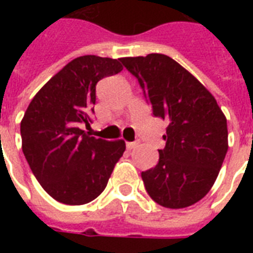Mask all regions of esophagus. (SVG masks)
<instances>
[{"mask_svg":"<svg viewBox=\"0 0 253 253\" xmlns=\"http://www.w3.org/2000/svg\"><path fill=\"white\" fill-rule=\"evenodd\" d=\"M139 142H127L126 143V148L127 150H132L135 147H138Z\"/></svg>","mask_w":253,"mask_h":253,"instance_id":"34e87169","label":"esophagus"}]
</instances>
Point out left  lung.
<instances>
[{"mask_svg":"<svg viewBox=\"0 0 253 253\" xmlns=\"http://www.w3.org/2000/svg\"><path fill=\"white\" fill-rule=\"evenodd\" d=\"M155 117L168 122L159 163L142 172L152 200L169 209L202 200L215 182L228 150L227 121L210 91L163 53L123 57Z\"/></svg>","mask_w":253,"mask_h":253,"instance_id":"1","label":"left lung"}]
</instances>
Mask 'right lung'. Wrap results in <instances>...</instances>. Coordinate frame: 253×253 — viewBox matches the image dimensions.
I'll use <instances>...</instances> for the list:
<instances>
[{"instance_id": "obj_1", "label": "right lung", "mask_w": 253, "mask_h": 253, "mask_svg": "<svg viewBox=\"0 0 253 253\" xmlns=\"http://www.w3.org/2000/svg\"><path fill=\"white\" fill-rule=\"evenodd\" d=\"M123 69L121 59L85 55L72 60L38 91L21 122L22 151L42 188L65 205H84L103 192L126 150L123 140L97 139L95 85Z\"/></svg>"}]
</instances>
